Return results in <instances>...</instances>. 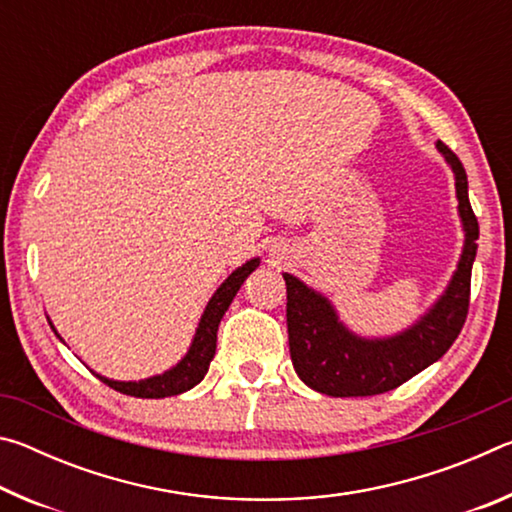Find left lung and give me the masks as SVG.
<instances>
[{"mask_svg":"<svg viewBox=\"0 0 512 512\" xmlns=\"http://www.w3.org/2000/svg\"><path fill=\"white\" fill-rule=\"evenodd\" d=\"M456 178L458 216L465 244L447 289L427 314L411 327L386 339H366L345 327L323 293L296 275L287 282L289 350L298 377L309 388L332 397H368L402 386L452 348L470 307V280L479 239V221L467 196V173L454 151L436 144Z\"/></svg>","mask_w":512,"mask_h":512,"instance_id":"1","label":"left lung"}]
</instances>
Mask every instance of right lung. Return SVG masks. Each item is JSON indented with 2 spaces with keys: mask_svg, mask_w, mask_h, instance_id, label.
Returning a JSON list of instances; mask_svg holds the SVG:
<instances>
[{
  "mask_svg": "<svg viewBox=\"0 0 512 512\" xmlns=\"http://www.w3.org/2000/svg\"><path fill=\"white\" fill-rule=\"evenodd\" d=\"M257 266H259V257L250 259V262H246L244 266H239L237 271H232L228 275V280L214 291V296L210 298V302H207V307L203 311L201 323L196 327L192 345H189L187 354L176 363V366L169 368L167 372H162V375L140 379V381H115L103 375H97V377L103 381V384H108L119 393L133 395V397H146V400L180 395L189 391V388H194L196 384H201L203 377L207 375V368H210V361L214 359L216 332H219L221 318L225 311H228L232 298L237 296L241 284H244L246 277L253 273ZM51 329H54V325H51Z\"/></svg>",
  "mask_w": 512,
  "mask_h": 512,
  "instance_id": "right-lung-1",
  "label": "right lung"
}]
</instances>
